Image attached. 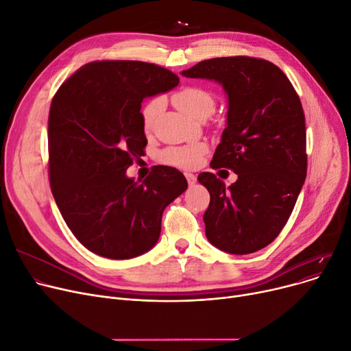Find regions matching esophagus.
Wrapping results in <instances>:
<instances>
[{
  "instance_id": "1",
  "label": "esophagus",
  "mask_w": 351,
  "mask_h": 351,
  "mask_svg": "<svg viewBox=\"0 0 351 351\" xmlns=\"http://www.w3.org/2000/svg\"><path fill=\"white\" fill-rule=\"evenodd\" d=\"M185 176H186V179H188V183H189V185H195V183H196V176H195L193 173L186 172V173H185Z\"/></svg>"
}]
</instances>
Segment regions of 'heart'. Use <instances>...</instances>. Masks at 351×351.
<instances>
[{
	"label": "heart",
	"mask_w": 351,
	"mask_h": 351,
	"mask_svg": "<svg viewBox=\"0 0 351 351\" xmlns=\"http://www.w3.org/2000/svg\"><path fill=\"white\" fill-rule=\"evenodd\" d=\"M173 104L185 112L188 117L199 119L204 117H209L215 109V97L210 94L208 89L197 88V86H188L183 88L173 95ZM163 99L154 98L147 101L142 108V123L145 131H151L155 126L158 117L160 115L163 109ZM205 145L196 143L191 146H182V147H172L163 152L162 159L168 163L183 166V168H191L195 166L200 158V155L205 152Z\"/></svg>",
	"instance_id": "b5f03b06"
}]
</instances>
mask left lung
Returning a JSON list of instances; mask_svg holds the SVG:
<instances>
[{
	"mask_svg": "<svg viewBox=\"0 0 351 351\" xmlns=\"http://www.w3.org/2000/svg\"><path fill=\"white\" fill-rule=\"evenodd\" d=\"M183 77L222 86L226 128L212 166L237 180L226 186L210 172L197 176L210 193L204 215L208 241L232 254L270 245L282 232L306 179V123L300 99L285 72L250 57L206 60Z\"/></svg>",
	"mask_w": 351,
	"mask_h": 351,
	"instance_id": "1",
	"label": "left lung"
}]
</instances>
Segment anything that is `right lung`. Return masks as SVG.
<instances>
[{
  "instance_id": "obj_1",
  "label": "right lung",
  "mask_w": 351,
  "mask_h": 351,
  "mask_svg": "<svg viewBox=\"0 0 351 351\" xmlns=\"http://www.w3.org/2000/svg\"><path fill=\"white\" fill-rule=\"evenodd\" d=\"M171 71L141 61L81 66L55 94L48 119L49 182L78 241L108 259H132L159 241L162 213L188 189L171 166L145 180L126 175L147 141L142 102L178 86Z\"/></svg>"
}]
</instances>
